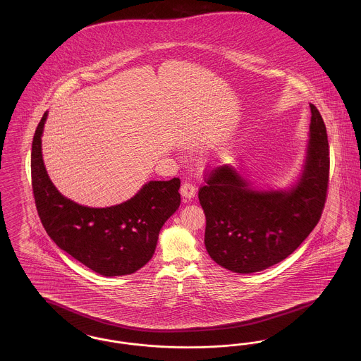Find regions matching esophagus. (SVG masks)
<instances>
[{
  "label": "esophagus",
  "instance_id": "34e87169",
  "mask_svg": "<svg viewBox=\"0 0 361 361\" xmlns=\"http://www.w3.org/2000/svg\"><path fill=\"white\" fill-rule=\"evenodd\" d=\"M181 196H183V199L187 202V200H192L193 197H195V195H196V187L193 185V184H190V183H184L183 185H181Z\"/></svg>",
  "mask_w": 361,
  "mask_h": 361
}]
</instances>
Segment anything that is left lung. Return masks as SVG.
Wrapping results in <instances>:
<instances>
[{
    "label": "left lung",
    "mask_w": 361,
    "mask_h": 361,
    "mask_svg": "<svg viewBox=\"0 0 361 361\" xmlns=\"http://www.w3.org/2000/svg\"><path fill=\"white\" fill-rule=\"evenodd\" d=\"M309 142L296 181L257 189L233 165L208 174L199 190L209 257L235 274H255L288 257L318 224L326 200L329 142L319 111L310 104Z\"/></svg>",
    "instance_id": "obj_1"
}]
</instances>
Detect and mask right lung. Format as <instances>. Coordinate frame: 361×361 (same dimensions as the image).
I'll use <instances>...</instances> for the list:
<instances>
[{
	"instance_id": "obj_1",
	"label": "right lung",
	"mask_w": 361,
	"mask_h": 361,
	"mask_svg": "<svg viewBox=\"0 0 361 361\" xmlns=\"http://www.w3.org/2000/svg\"><path fill=\"white\" fill-rule=\"evenodd\" d=\"M47 115L37 124L31 153L35 204L44 230L58 247L99 275L137 272L153 257L159 230L180 207V178L149 181L116 206H81L65 197L46 171L42 135Z\"/></svg>"
}]
</instances>
